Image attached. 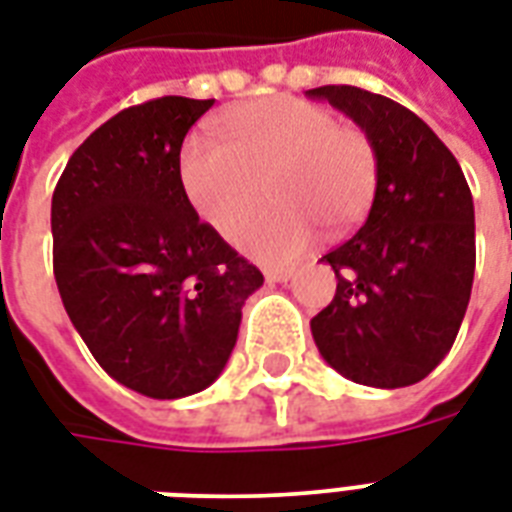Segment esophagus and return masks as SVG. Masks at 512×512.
I'll use <instances>...</instances> for the list:
<instances>
[{"label":"esophagus","instance_id":"34e87169","mask_svg":"<svg viewBox=\"0 0 512 512\" xmlns=\"http://www.w3.org/2000/svg\"><path fill=\"white\" fill-rule=\"evenodd\" d=\"M263 273H265V279H268V282H271V284H276V282L282 284V282H287V279H290V276H292L290 268H265Z\"/></svg>","mask_w":512,"mask_h":512}]
</instances>
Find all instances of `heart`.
I'll return each mask as SVG.
<instances>
[{"label": "heart", "instance_id": "b5f03b06", "mask_svg": "<svg viewBox=\"0 0 512 512\" xmlns=\"http://www.w3.org/2000/svg\"><path fill=\"white\" fill-rule=\"evenodd\" d=\"M222 138L193 134L179 155V177L198 217L233 236L263 201L271 209L239 230V247L263 263H290L317 228L343 236L365 220L378 185L370 136L333 109L298 96H268L222 117Z\"/></svg>", "mask_w": 512, "mask_h": 512}]
</instances>
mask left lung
Returning <instances> with one entry per match:
<instances>
[{
	"label": "left lung",
	"mask_w": 512,
	"mask_h": 512,
	"mask_svg": "<svg viewBox=\"0 0 512 512\" xmlns=\"http://www.w3.org/2000/svg\"><path fill=\"white\" fill-rule=\"evenodd\" d=\"M308 96L349 115L378 155L365 225L322 257L338 287L311 333L327 365L354 384L411 386L451 351L470 303L473 195L451 150L408 107L354 85Z\"/></svg>",
	"instance_id": "obj_1"
}]
</instances>
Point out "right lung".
<instances>
[{"instance_id": "obj_1", "label": "right lung", "mask_w": 512, "mask_h": 512, "mask_svg": "<svg viewBox=\"0 0 512 512\" xmlns=\"http://www.w3.org/2000/svg\"><path fill=\"white\" fill-rule=\"evenodd\" d=\"M214 99L163 96L109 117L53 190V273L101 368L177 400L220 376L263 273L198 220L179 177L187 131Z\"/></svg>"}]
</instances>
